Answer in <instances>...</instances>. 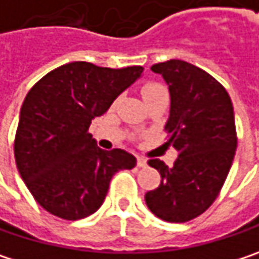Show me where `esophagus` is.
<instances>
[{"instance_id":"obj_1","label":"esophagus","mask_w":259,"mask_h":259,"mask_svg":"<svg viewBox=\"0 0 259 259\" xmlns=\"http://www.w3.org/2000/svg\"><path fill=\"white\" fill-rule=\"evenodd\" d=\"M137 166L139 168H146L147 166V160L144 157H137Z\"/></svg>"}]
</instances>
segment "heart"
<instances>
[{
	"mask_svg": "<svg viewBox=\"0 0 259 259\" xmlns=\"http://www.w3.org/2000/svg\"><path fill=\"white\" fill-rule=\"evenodd\" d=\"M141 93H143V99L146 100V99L155 97V96H159V94H165L166 91H165V88H163L162 85L152 82V83H147V85H144Z\"/></svg>",
	"mask_w": 259,
	"mask_h": 259,
	"instance_id": "heart-1",
	"label": "heart"
}]
</instances>
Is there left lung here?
Masks as SVG:
<instances>
[{
  "mask_svg": "<svg viewBox=\"0 0 259 259\" xmlns=\"http://www.w3.org/2000/svg\"><path fill=\"white\" fill-rule=\"evenodd\" d=\"M150 69L168 85L165 131L178 157L172 168L149 160L162 180L146 193V205L163 221L186 223L212 205L229 176L237 147L233 104L221 83L187 62L172 59Z\"/></svg>",
  "mask_w": 259,
  "mask_h": 259,
  "instance_id": "1",
  "label": "left lung"
}]
</instances>
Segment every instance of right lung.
I'll use <instances>...</instances> for the list:
<instances>
[{"instance_id": "right-lung-1", "label": "right lung", "mask_w": 259, "mask_h": 259, "mask_svg": "<svg viewBox=\"0 0 259 259\" xmlns=\"http://www.w3.org/2000/svg\"><path fill=\"white\" fill-rule=\"evenodd\" d=\"M141 73V66L110 69L73 62L30 88L20 109L14 157L46 211L69 221L85 218L103 205L115 172L136 166L131 153L100 149L88 128Z\"/></svg>"}]
</instances>
